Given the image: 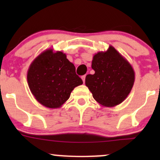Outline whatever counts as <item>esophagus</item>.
I'll return each instance as SVG.
<instances>
[{
  "instance_id": "esophagus-1",
  "label": "esophagus",
  "mask_w": 160,
  "mask_h": 160,
  "mask_svg": "<svg viewBox=\"0 0 160 160\" xmlns=\"http://www.w3.org/2000/svg\"><path fill=\"white\" fill-rule=\"evenodd\" d=\"M81 78H82V82H85L86 75H83V76H82V77H81Z\"/></svg>"
}]
</instances>
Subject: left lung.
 <instances>
[{
    "instance_id": "left-lung-1",
    "label": "left lung",
    "mask_w": 160,
    "mask_h": 160,
    "mask_svg": "<svg viewBox=\"0 0 160 160\" xmlns=\"http://www.w3.org/2000/svg\"><path fill=\"white\" fill-rule=\"evenodd\" d=\"M94 74L86 75L85 83L98 103L104 107L118 105L127 98L135 82V71L114 47L95 53L92 61Z\"/></svg>"
}]
</instances>
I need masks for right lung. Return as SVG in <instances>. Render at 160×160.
<instances>
[{
  "label": "right lung",
  "instance_id": "add662e5",
  "mask_svg": "<svg viewBox=\"0 0 160 160\" xmlns=\"http://www.w3.org/2000/svg\"><path fill=\"white\" fill-rule=\"evenodd\" d=\"M27 80L36 100L52 109L61 108L73 89L82 84L65 53L53 49H46L34 58L28 70Z\"/></svg>",
  "mask_w": 160,
  "mask_h": 160
}]
</instances>
